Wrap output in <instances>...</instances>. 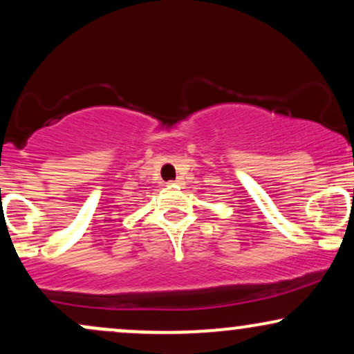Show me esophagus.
Listing matches in <instances>:
<instances>
[{
	"instance_id": "1",
	"label": "esophagus",
	"mask_w": 354,
	"mask_h": 354,
	"mask_svg": "<svg viewBox=\"0 0 354 354\" xmlns=\"http://www.w3.org/2000/svg\"><path fill=\"white\" fill-rule=\"evenodd\" d=\"M181 183H183V180H181V178H178V180H176V181L169 183V185H181Z\"/></svg>"
}]
</instances>
